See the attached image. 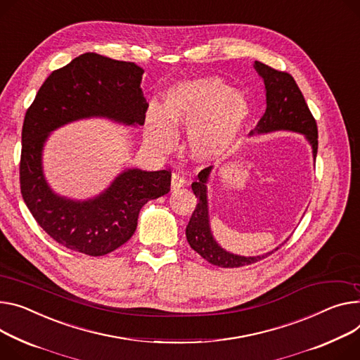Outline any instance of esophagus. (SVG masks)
<instances>
[{
    "label": "esophagus",
    "mask_w": 360,
    "mask_h": 360,
    "mask_svg": "<svg viewBox=\"0 0 360 360\" xmlns=\"http://www.w3.org/2000/svg\"><path fill=\"white\" fill-rule=\"evenodd\" d=\"M184 183H186V180L180 173H173L172 174V188L173 190H177V188L183 187Z\"/></svg>",
    "instance_id": "obj_1"
}]
</instances>
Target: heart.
<instances>
[{
	"label": "heart",
	"instance_id": "obj_1",
	"mask_svg": "<svg viewBox=\"0 0 360 360\" xmlns=\"http://www.w3.org/2000/svg\"><path fill=\"white\" fill-rule=\"evenodd\" d=\"M250 112L245 96L217 76L179 82L165 94L164 109L148 108L146 140L155 151L170 153L180 128L188 132L193 160L219 161L232 151Z\"/></svg>",
	"mask_w": 360,
	"mask_h": 360
}]
</instances>
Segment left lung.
Returning <instances> with one entry per match:
<instances>
[{"label": "left lung", "instance_id": "obj_1", "mask_svg": "<svg viewBox=\"0 0 360 360\" xmlns=\"http://www.w3.org/2000/svg\"><path fill=\"white\" fill-rule=\"evenodd\" d=\"M254 68L264 80L266 109L257 124V128L251 131V135L266 134L272 131L300 132L307 138V141L313 148V157L316 160L319 147L317 124L294 77L287 72L275 70L261 62H255ZM212 169V165L203 169L198 174L196 181L191 183V190L198 198V205L186 228V238L188 245L207 262L222 268H239L251 265L266 258L274 251H278L280 246L264 255L240 257L225 251L224 248L217 245L210 231L207 207V181Z\"/></svg>", "mask_w": 360, "mask_h": 360}]
</instances>
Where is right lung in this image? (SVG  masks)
<instances>
[{
	"mask_svg": "<svg viewBox=\"0 0 360 360\" xmlns=\"http://www.w3.org/2000/svg\"><path fill=\"white\" fill-rule=\"evenodd\" d=\"M143 68L85 53L51 72L27 109L21 131L20 187L24 203L43 231L68 250L102 257L135 232L141 207L170 191L172 172H122L99 196L72 200L47 184L41 154L51 131L72 121L105 117L143 125L148 103Z\"/></svg>",
	"mask_w": 360,
	"mask_h": 360,
	"instance_id": "add662e5",
	"label": "right lung"
}]
</instances>
